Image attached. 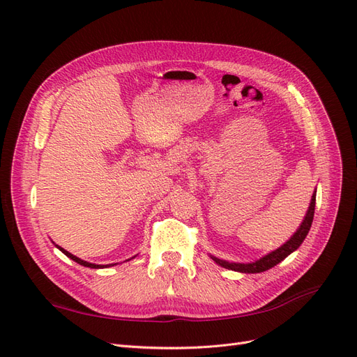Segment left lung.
<instances>
[{
    "label": "left lung",
    "mask_w": 357,
    "mask_h": 357,
    "mask_svg": "<svg viewBox=\"0 0 357 357\" xmlns=\"http://www.w3.org/2000/svg\"><path fill=\"white\" fill-rule=\"evenodd\" d=\"M314 208H316V194L312 197V203H310V208L307 211V215L304 218V221L301 224V227L298 228V231L286 241V243L275 249L271 254L266 255L264 258H261L259 261L255 262H250V264H234V262H227L222 259H218L213 258V261L216 264H220L221 267L228 268V270H234V271H240V273H261V271H266L274 266H278L280 261H283L287 255H291L294 250H296L300 248V245L304 241V238L307 237L308 231H310V227H312L313 222V216H314Z\"/></svg>",
    "instance_id": "left-lung-1"
}]
</instances>
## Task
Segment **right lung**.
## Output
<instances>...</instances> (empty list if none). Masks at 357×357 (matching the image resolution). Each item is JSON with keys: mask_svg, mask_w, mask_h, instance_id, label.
<instances>
[{"mask_svg": "<svg viewBox=\"0 0 357 357\" xmlns=\"http://www.w3.org/2000/svg\"><path fill=\"white\" fill-rule=\"evenodd\" d=\"M57 248H59L68 258H71L73 261H75L77 264H79V266H84V267H89V268H102V267H103V266H96V264H90V262H86V261H83V259H79V258L74 257L73 254H70V252H68V250L62 249L61 246H57ZM105 267H108V266H105Z\"/></svg>", "mask_w": 357, "mask_h": 357, "instance_id": "obj_1", "label": "right lung"}]
</instances>
